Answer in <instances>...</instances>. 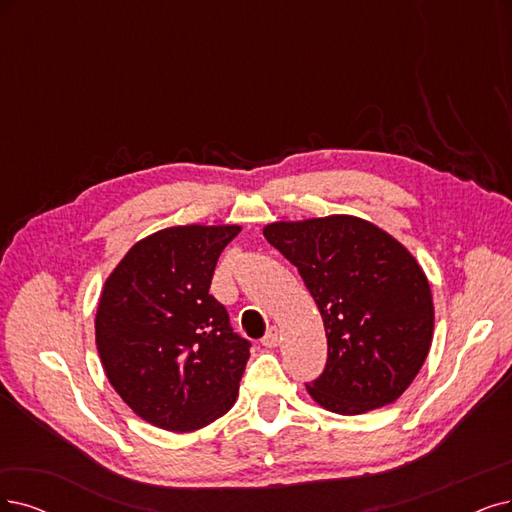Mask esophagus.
<instances>
[{
	"mask_svg": "<svg viewBox=\"0 0 512 512\" xmlns=\"http://www.w3.org/2000/svg\"><path fill=\"white\" fill-rule=\"evenodd\" d=\"M261 344L266 346V348H276V346L280 344V331H278L276 327H272V329H270L266 335H263Z\"/></svg>",
	"mask_w": 512,
	"mask_h": 512,
	"instance_id": "1",
	"label": "esophagus"
}]
</instances>
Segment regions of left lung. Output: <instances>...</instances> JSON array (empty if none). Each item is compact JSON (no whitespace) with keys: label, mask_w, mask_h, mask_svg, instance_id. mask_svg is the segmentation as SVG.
<instances>
[{"label":"left lung","mask_w":512,"mask_h":512,"mask_svg":"<svg viewBox=\"0 0 512 512\" xmlns=\"http://www.w3.org/2000/svg\"><path fill=\"white\" fill-rule=\"evenodd\" d=\"M266 240L304 278L327 333V367L308 394L339 415L394 403L422 369L434 331L428 278L371 221L329 215L276 221Z\"/></svg>","instance_id":"8db88e82"}]
</instances>
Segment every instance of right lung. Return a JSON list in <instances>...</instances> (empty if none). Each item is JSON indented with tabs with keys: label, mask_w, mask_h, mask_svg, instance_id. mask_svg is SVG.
Wrapping results in <instances>:
<instances>
[{
	"label": "right lung",
	"mask_w": 512,
	"mask_h": 512,
	"mask_svg": "<svg viewBox=\"0 0 512 512\" xmlns=\"http://www.w3.org/2000/svg\"><path fill=\"white\" fill-rule=\"evenodd\" d=\"M240 225H175L151 234L107 276L94 337L109 384L139 418L170 432L232 409L251 344L208 293Z\"/></svg>",
	"instance_id": "1"
}]
</instances>
